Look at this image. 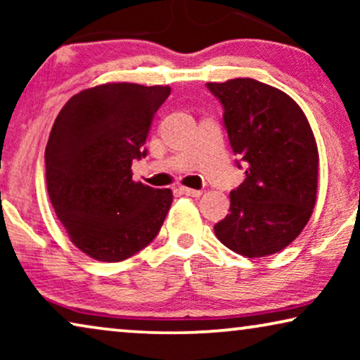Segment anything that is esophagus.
Wrapping results in <instances>:
<instances>
[{
    "mask_svg": "<svg viewBox=\"0 0 360 360\" xmlns=\"http://www.w3.org/2000/svg\"><path fill=\"white\" fill-rule=\"evenodd\" d=\"M180 193L181 195H186V196H201V193H203V191L201 190H193V188H185V186H181L180 188Z\"/></svg>",
    "mask_w": 360,
    "mask_h": 360,
    "instance_id": "esophagus-1",
    "label": "esophagus"
}]
</instances>
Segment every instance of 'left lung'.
Masks as SVG:
<instances>
[{
  "label": "left lung",
  "instance_id": "obj_1",
  "mask_svg": "<svg viewBox=\"0 0 360 360\" xmlns=\"http://www.w3.org/2000/svg\"><path fill=\"white\" fill-rule=\"evenodd\" d=\"M206 86L223 105L238 167L245 165L216 238L244 257L278 252L298 238L316 203L319 157L309 122L287 93L254 78Z\"/></svg>",
  "mask_w": 360,
  "mask_h": 360
}]
</instances>
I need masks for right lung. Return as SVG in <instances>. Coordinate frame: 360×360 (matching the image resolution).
Segmentation results:
<instances>
[{
  "mask_svg": "<svg viewBox=\"0 0 360 360\" xmlns=\"http://www.w3.org/2000/svg\"><path fill=\"white\" fill-rule=\"evenodd\" d=\"M170 86L106 83L72 96L46 147L51 203L68 238L101 262H121L149 245L174 195L132 180L147 134Z\"/></svg>",
  "mask_w": 360,
  "mask_h": 360,
  "instance_id": "obj_1",
  "label": "right lung"
}]
</instances>
